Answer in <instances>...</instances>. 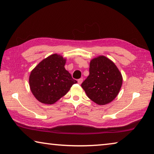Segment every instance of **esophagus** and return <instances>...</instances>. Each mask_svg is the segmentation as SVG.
<instances>
[{
  "label": "esophagus",
  "mask_w": 154,
  "mask_h": 154,
  "mask_svg": "<svg viewBox=\"0 0 154 154\" xmlns=\"http://www.w3.org/2000/svg\"><path fill=\"white\" fill-rule=\"evenodd\" d=\"M77 82H78V83H79V84H82V83L83 82V79H82V78H81V79H79L77 80Z\"/></svg>",
  "instance_id": "obj_1"
}]
</instances>
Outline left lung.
Instances as JSON below:
<instances>
[{
	"instance_id": "left-lung-1",
	"label": "left lung",
	"mask_w": 154,
	"mask_h": 154,
	"mask_svg": "<svg viewBox=\"0 0 154 154\" xmlns=\"http://www.w3.org/2000/svg\"><path fill=\"white\" fill-rule=\"evenodd\" d=\"M89 72V76L82 83L88 97L100 105L111 103L122 85V76L118 67L111 60L100 56L91 60Z\"/></svg>"
}]
</instances>
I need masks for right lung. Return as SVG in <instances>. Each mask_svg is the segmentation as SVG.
Here are the masks:
<instances>
[{
	"mask_svg": "<svg viewBox=\"0 0 154 154\" xmlns=\"http://www.w3.org/2000/svg\"><path fill=\"white\" fill-rule=\"evenodd\" d=\"M66 59L54 54L43 60L30 72L31 92L39 102L51 105L77 83L64 68Z\"/></svg>",
	"mask_w": 154,
	"mask_h": 154,
	"instance_id": "obj_1",
	"label": "right lung"
}]
</instances>
